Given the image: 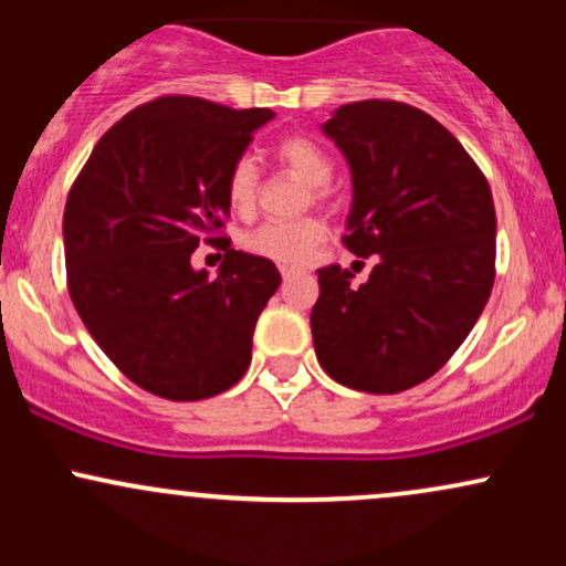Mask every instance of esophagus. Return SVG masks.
<instances>
[{
  "label": "esophagus",
  "mask_w": 566,
  "mask_h": 566,
  "mask_svg": "<svg viewBox=\"0 0 566 566\" xmlns=\"http://www.w3.org/2000/svg\"><path fill=\"white\" fill-rule=\"evenodd\" d=\"M282 276H284V282H292V279L301 276V271H295V269H282Z\"/></svg>",
  "instance_id": "34e87169"
}]
</instances>
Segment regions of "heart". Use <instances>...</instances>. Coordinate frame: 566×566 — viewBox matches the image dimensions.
Wrapping results in <instances>:
<instances>
[{"instance_id":"b5f03b06","label":"heart","mask_w":566,"mask_h":566,"mask_svg":"<svg viewBox=\"0 0 566 566\" xmlns=\"http://www.w3.org/2000/svg\"><path fill=\"white\" fill-rule=\"evenodd\" d=\"M274 159L311 186L316 199H324L333 178V159L316 140L305 135H287L274 146ZM226 201L237 216H250L258 201V170L250 159H237L226 175ZM324 239V226L314 218L290 223H263L242 239L252 255L279 265H303L311 261Z\"/></svg>"}]
</instances>
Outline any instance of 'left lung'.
Returning <instances> with one entry per match:
<instances>
[{"label":"left lung","mask_w":566,"mask_h":566,"mask_svg":"<svg viewBox=\"0 0 566 566\" xmlns=\"http://www.w3.org/2000/svg\"><path fill=\"white\" fill-rule=\"evenodd\" d=\"M322 133L354 186L343 242L378 263L361 287L340 265L316 271V359L356 391H407L447 365L492 292L490 184L450 129L407 103H348Z\"/></svg>","instance_id":"1"}]
</instances>
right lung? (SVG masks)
I'll return each mask as SVG.
<instances>
[{"mask_svg": "<svg viewBox=\"0 0 566 566\" xmlns=\"http://www.w3.org/2000/svg\"><path fill=\"white\" fill-rule=\"evenodd\" d=\"M271 108L233 112L167 95L95 143L63 212L69 292L84 327L135 386L172 401L223 394L282 284L276 265L229 250L216 279L191 252L229 216L226 175Z\"/></svg>", "mask_w": 566, "mask_h": 566, "instance_id": "obj_1", "label": "right lung"}]
</instances>
